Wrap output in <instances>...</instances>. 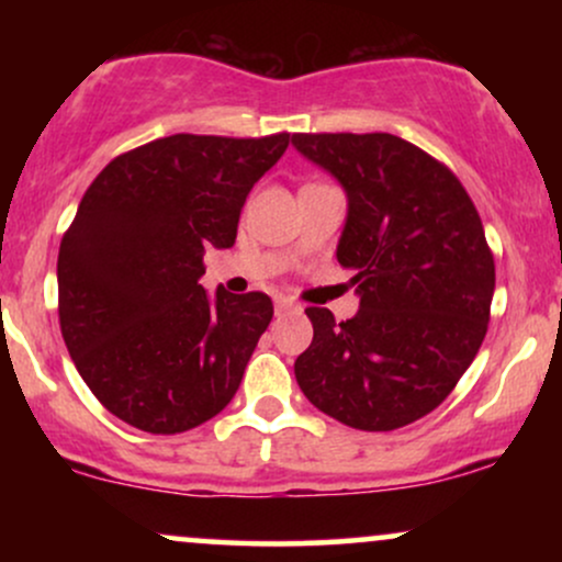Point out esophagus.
I'll use <instances>...</instances> for the list:
<instances>
[{"label":"esophagus","instance_id":"34e87169","mask_svg":"<svg viewBox=\"0 0 562 562\" xmlns=\"http://www.w3.org/2000/svg\"><path fill=\"white\" fill-rule=\"evenodd\" d=\"M274 306H277V312H293V308H301L299 303H295L293 299H285V295H280V299L274 301Z\"/></svg>","mask_w":562,"mask_h":562}]
</instances>
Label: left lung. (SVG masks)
<instances>
[{
	"label": "left lung",
	"instance_id": "8db88e82",
	"mask_svg": "<svg viewBox=\"0 0 562 562\" xmlns=\"http://www.w3.org/2000/svg\"><path fill=\"white\" fill-rule=\"evenodd\" d=\"M344 184L338 261L353 269L357 317L308 306L312 346L295 380L319 412L357 430H396L454 391L486 338L494 254L449 166L396 134H293Z\"/></svg>",
	"mask_w": 562,
	"mask_h": 562
}]
</instances>
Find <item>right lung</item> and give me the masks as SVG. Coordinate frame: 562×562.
<instances>
[{
    "mask_svg": "<svg viewBox=\"0 0 562 562\" xmlns=\"http://www.w3.org/2000/svg\"><path fill=\"white\" fill-rule=\"evenodd\" d=\"M288 142L171 134L115 156L83 192L57 256V314L76 370L119 420L184 434L240 389L274 306L259 290L209 299L203 250L235 243L250 187Z\"/></svg>",
    "mask_w": 562,
    "mask_h": 562,
    "instance_id": "obj_1",
    "label": "right lung"
}]
</instances>
